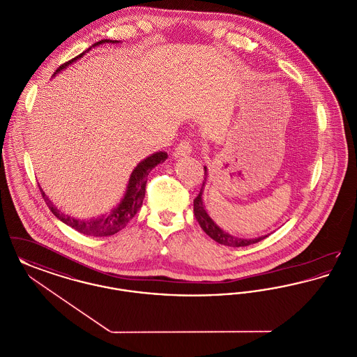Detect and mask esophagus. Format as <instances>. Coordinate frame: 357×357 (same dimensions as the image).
<instances>
[{
  "label": "esophagus",
  "mask_w": 357,
  "mask_h": 357,
  "mask_svg": "<svg viewBox=\"0 0 357 357\" xmlns=\"http://www.w3.org/2000/svg\"><path fill=\"white\" fill-rule=\"evenodd\" d=\"M191 151H192L191 142H190V140H182V142L178 144V147L175 149V151H174V156H175V158L186 156V155H190Z\"/></svg>",
  "instance_id": "esophagus-1"
}]
</instances>
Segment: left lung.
<instances>
[{
    "instance_id": "left-lung-1",
    "label": "left lung",
    "mask_w": 357,
    "mask_h": 357,
    "mask_svg": "<svg viewBox=\"0 0 357 357\" xmlns=\"http://www.w3.org/2000/svg\"><path fill=\"white\" fill-rule=\"evenodd\" d=\"M207 181V169L204 167V179L201 191L198 194V197L194 199V215L197 218L198 223L201 225L202 230L210 238H213L215 242L225 245V246H230V248H242V246H249L252 243H257L259 241H262L264 238L268 236H262V237L252 238V239H246V238H238L229 234L227 231H223L221 227L211 220V217L207 214L206 207H204V183Z\"/></svg>"
}]
</instances>
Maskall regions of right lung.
<instances>
[{
    "instance_id": "1",
    "label": "right lung",
    "mask_w": 357,
    "mask_h": 357,
    "mask_svg": "<svg viewBox=\"0 0 357 357\" xmlns=\"http://www.w3.org/2000/svg\"><path fill=\"white\" fill-rule=\"evenodd\" d=\"M104 43H119L118 40H100L96 44H93L92 47L100 45ZM91 50V48H89ZM83 52L82 54H79L77 57L72 59L68 63L60 66L56 69L54 75H57L59 72H61L63 69L67 68L73 61H76L77 59H80L84 53L89 51ZM53 75V76H54ZM167 159V153L165 151H159V153H153L150 156H147L146 159H143L140 163H137L134 171L130 175L128 179V185L126 188V192L121 198L118 206H115L109 213L99 215L96 218H91V220H76L70 215H66L64 213H61L54 204H52L51 199L45 195V192L43 191V188L40 187L41 195L45 201V204H48L50 210L53 213V215L56 218H59L60 221L64 222L66 225L70 226L72 229L77 230L79 233L85 234V236H92V237H108V236H114L121 229H124L127 226V223L131 221L135 217L136 213L139 211V208L142 207L143 199H144V194H146V183H147V176L150 174V171L153 170L155 166H158L159 163L165 162Z\"/></svg>"
}]
</instances>
